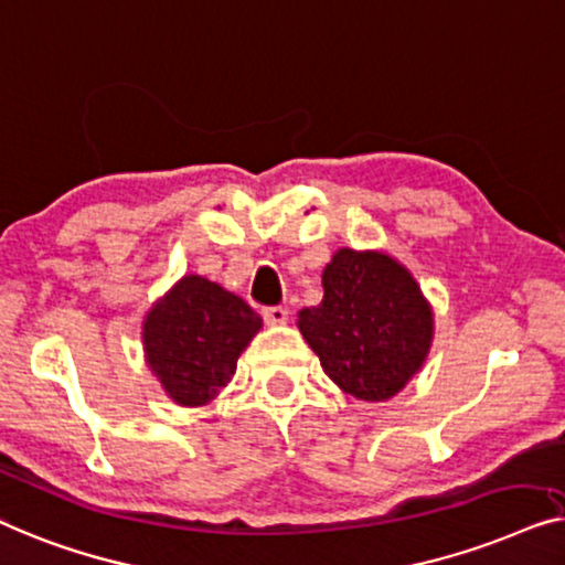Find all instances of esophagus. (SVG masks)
Listing matches in <instances>:
<instances>
[{
    "label": "esophagus",
    "instance_id": "obj_1",
    "mask_svg": "<svg viewBox=\"0 0 565 565\" xmlns=\"http://www.w3.org/2000/svg\"><path fill=\"white\" fill-rule=\"evenodd\" d=\"M264 320L268 324H284L286 320H289V309L286 307H264Z\"/></svg>",
    "mask_w": 565,
    "mask_h": 565
}]
</instances>
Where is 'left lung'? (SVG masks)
<instances>
[{
  "instance_id": "8db88e82",
  "label": "left lung",
  "mask_w": 565,
  "mask_h": 565,
  "mask_svg": "<svg viewBox=\"0 0 565 565\" xmlns=\"http://www.w3.org/2000/svg\"><path fill=\"white\" fill-rule=\"evenodd\" d=\"M324 297L299 312L322 371L365 402H384L415 376L433 340V312L417 281L386 253L338 250Z\"/></svg>"
}]
</instances>
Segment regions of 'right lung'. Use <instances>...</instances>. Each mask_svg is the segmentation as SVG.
<instances>
[{
    "label": "right lung",
    "mask_w": 565,
    "mask_h": 565,
    "mask_svg": "<svg viewBox=\"0 0 565 565\" xmlns=\"http://www.w3.org/2000/svg\"><path fill=\"white\" fill-rule=\"evenodd\" d=\"M258 330L260 317L248 301L202 276H184L148 312L142 343L171 399L202 407L227 386Z\"/></svg>",
    "instance_id": "1"
}]
</instances>
